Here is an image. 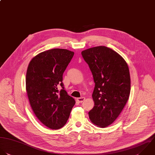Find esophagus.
Instances as JSON below:
<instances>
[{"label":"esophagus","mask_w":155,"mask_h":155,"mask_svg":"<svg viewBox=\"0 0 155 155\" xmlns=\"http://www.w3.org/2000/svg\"><path fill=\"white\" fill-rule=\"evenodd\" d=\"M85 100V98L84 97H80V98H77V101L79 103H82Z\"/></svg>","instance_id":"esophagus-1"}]
</instances>
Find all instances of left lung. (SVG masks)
<instances>
[{
	"label": "left lung",
	"mask_w": 155,
	"mask_h": 155,
	"mask_svg": "<svg viewBox=\"0 0 155 155\" xmlns=\"http://www.w3.org/2000/svg\"><path fill=\"white\" fill-rule=\"evenodd\" d=\"M95 83L92 94L94 107L89 112L92 123L100 127L112 124L124 107L130 92L128 65L117 52L106 46L81 52Z\"/></svg>",
	"instance_id": "1"
}]
</instances>
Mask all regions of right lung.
I'll use <instances>...</instances> for the list:
<instances>
[{"instance_id":"obj_1","label":"right lung","mask_w":155,"mask_h":155,"mask_svg":"<svg viewBox=\"0 0 155 155\" xmlns=\"http://www.w3.org/2000/svg\"><path fill=\"white\" fill-rule=\"evenodd\" d=\"M74 55L64 49H49L35 56L27 69L26 90L30 105L39 121L51 129L64 126L75 104L62 82ZM59 85L62 87L60 91Z\"/></svg>"}]
</instances>
